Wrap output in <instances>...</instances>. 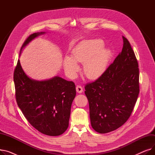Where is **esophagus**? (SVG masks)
Returning <instances> with one entry per match:
<instances>
[{
    "instance_id": "esophagus-1",
    "label": "esophagus",
    "mask_w": 155,
    "mask_h": 155,
    "mask_svg": "<svg viewBox=\"0 0 155 155\" xmlns=\"http://www.w3.org/2000/svg\"><path fill=\"white\" fill-rule=\"evenodd\" d=\"M76 91H77V92L78 93L81 94V93L83 92L84 90H83V88L81 87L80 85H77V87H76Z\"/></svg>"
}]
</instances>
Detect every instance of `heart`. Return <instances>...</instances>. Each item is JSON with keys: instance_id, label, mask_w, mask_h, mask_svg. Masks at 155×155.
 Listing matches in <instances>:
<instances>
[{"instance_id": "1", "label": "heart", "mask_w": 155, "mask_h": 155, "mask_svg": "<svg viewBox=\"0 0 155 155\" xmlns=\"http://www.w3.org/2000/svg\"><path fill=\"white\" fill-rule=\"evenodd\" d=\"M104 43L100 39L85 41L73 51V57L65 56L64 68L68 74L75 76L79 70L77 63L84 64V73L89 79L100 77L107 67L111 53L103 48Z\"/></svg>"}]
</instances>
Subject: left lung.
I'll return each instance as SVG.
<instances>
[{
  "label": "left lung",
  "mask_w": 155,
  "mask_h": 155,
  "mask_svg": "<svg viewBox=\"0 0 155 155\" xmlns=\"http://www.w3.org/2000/svg\"><path fill=\"white\" fill-rule=\"evenodd\" d=\"M114 62L94 82L85 86L92 128L101 134L123 126L134 109L140 93L139 68L129 41Z\"/></svg>",
  "instance_id": "8db88e82"
}]
</instances>
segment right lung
Masks as SVG:
<instances>
[{
  "mask_svg": "<svg viewBox=\"0 0 155 155\" xmlns=\"http://www.w3.org/2000/svg\"><path fill=\"white\" fill-rule=\"evenodd\" d=\"M45 32L31 35L22 45ZM15 99L29 123L44 134L56 136L68 127L72 102L76 95L75 85L60 77L44 81L28 77L23 71L19 60L14 71Z\"/></svg>",
  "mask_w": 155,
  "mask_h": 155,
  "instance_id": "obj_1",
  "label": "right lung"
}]
</instances>
